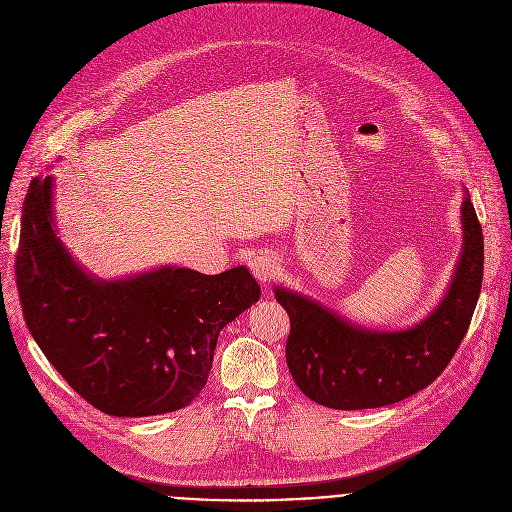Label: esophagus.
Segmentation results:
<instances>
[{
    "instance_id": "34e87169",
    "label": "esophagus",
    "mask_w": 512,
    "mask_h": 512,
    "mask_svg": "<svg viewBox=\"0 0 512 512\" xmlns=\"http://www.w3.org/2000/svg\"><path fill=\"white\" fill-rule=\"evenodd\" d=\"M249 267H251L253 275H255L261 283H269L271 279H275L277 269H279V263H277V259H275L271 253L259 251V253H255V255L249 259Z\"/></svg>"
}]
</instances>
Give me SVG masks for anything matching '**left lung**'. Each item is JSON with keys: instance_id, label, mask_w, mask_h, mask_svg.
Returning <instances> with one entry per match:
<instances>
[{"instance_id": "8db88e82", "label": "left lung", "mask_w": 512, "mask_h": 512, "mask_svg": "<svg viewBox=\"0 0 512 512\" xmlns=\"http://www.w3.org/2000/svg\"><path fill=\"white\" fill-rule=\"evenodd\" d=\"M464 251L446 298L401 332L358 328L320 304L277 287L289 316L285 360L312 401L330 409H373L403 401L444 373L460 348L482 287L484 237L470 194L462 204Z\"/></svg>"}]
</instances>
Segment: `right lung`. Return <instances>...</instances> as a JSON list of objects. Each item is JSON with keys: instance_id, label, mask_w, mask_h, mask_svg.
Listing matches in <instances>:
<instances>
[{"instance_id": "1", "label": "right lung", "mask_w": 512, "mask_h": 512, "mask_svg": "<svg viewBox=\"0 0 512 512\" xmlns=\"http://www.w3.org/2000/svg\"><path fill=\"white\" fill-rule=\"evenodd\" d=\"M52 178L28 188L16 281L44 356L107 415L148 417L190 405L208 381L221 330L261 287L247 267L204 275L164 267L121 281L87 275L52 227Z\"/></svg>"}]
</instances>
